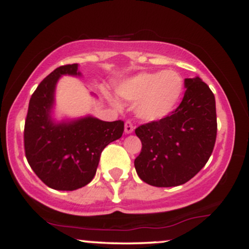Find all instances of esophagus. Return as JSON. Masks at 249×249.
Here are the masks:
<instances>
[{"label": "esophagus", "instance_id": "34e87169", "mask_svg": "<svg viewBox=\"0 0 249 249\" xmlns=\"http://www.w3.org/2000/svg\"><path fill=\"white\" fill-rule=\"evenodd\" d=\"M133 125H132V123L131 122H126L125 123V133H127V134H130V133H132L133 132Z\"/></svg>", "mask_w": 249, "mask_h": 249}]
</instances>
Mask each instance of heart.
Returning a JSON list of instances; mask_svg holds the SVG:
<instances>
[{
    "label": "heart",
    "instance_id": "heart-1",
    "mask_svg": "<svg viewBox=\"0 0 249 249\" xmlns=\"http://www.w3.org/2000/svg\"><path fill=\"white\" fill-rule=\"evenodd\" d=\"M184 79L172 70L141 72L117 85L116 92L126 102H136V115L145 122L165 118L176 108L182 93Z\"/></svg>",
    "mask_w": 249,
    "mask_h": 249
}]
</instances>
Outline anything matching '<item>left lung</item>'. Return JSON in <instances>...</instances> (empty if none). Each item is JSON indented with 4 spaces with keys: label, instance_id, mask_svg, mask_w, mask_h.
Returning <instances> with one entry per match:
<instances>
[{
    "label": "left lung",
    "instance_id": "1",
    "mask_svg": "<svg viewBox=\"0 0 249 249\" xmlns=\"http://www.w3.org/2000/svg\"><path fill=\"white\" fill-rule=\"evenodd\" d=\"M184 98L171 115L136 128L142 142L134 159L137 174L156 187H173L192 179L206 165L216 138L213 92L199 77L185 79Z\"/></svg>",
    "mask_w": 249,
    "mask_h": 249
}]
</instances>
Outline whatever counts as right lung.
Returning a JSON list of instances; mask_svg holds the SVG:
<instances>
[{
  "mask_svg": "<svg viewBox=\"0 0 249 249\" xmlns=\"http://www.w3.org/2000/svg\"><path fill=\"white\" fill-rule=\"evenodd\" d=\"M81 76L78 64L57 68L31 96L24 125L27 160L47 186L78 190L95 177L102 151L124 132V122H104L92 116L56 122L51 116L61 76Z\"/></svg>",
  "mask_w": 249,
  "mask_h": 249,
  "instance_id": "1",
  "label": "right lung"
}]
</instances>
